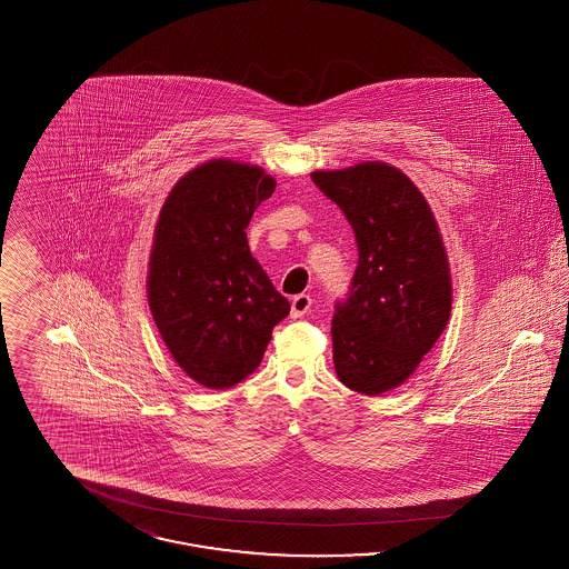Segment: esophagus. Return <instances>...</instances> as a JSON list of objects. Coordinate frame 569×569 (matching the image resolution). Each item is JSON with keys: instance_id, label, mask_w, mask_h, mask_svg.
I'll return each instance as SVG.
<instances>
[{"instance_id": "esophagus-1", "label": "esophagus", "mask_w": 569, "mask_h": 569, "mask_svg": "<svg viewBox=\"0 0 569 569\" xmlns=\"http://www.w3.org/2000/svg\"><path fill=\"white\" fill-rule=\"evenodd\" d=\"M311 309V297L309 295H297L292 298V318H302Z\"/></svg>"}]
</instances>
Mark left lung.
Returning <instances> with one entry per match:
<instances>
[{
	"mask_svg": "<svg viewBox=\"0 0 569 569\" xmlns=\"http://www.w3.org/2000/svg\"><path fill=\"white\" fill-rule=\"evenodd\" d=\"M316 188L352 226L358 264L335 305L332 360L362 395L403 383L450 318L446 249L425 196L388 163L313 172Z\"/></svg>",
	"mask_w": 569,
	"mask_h": 569,
	"instance_id": "1",
	"label": "left lung"
}]
</instances>
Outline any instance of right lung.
Listing matches in <instances>:
<instances>
[{"label": "right lung", "instance_id": "obj_1", "mask_svg": "<svg viewBox=\"0 0 569 569\" xmlns=\"http://www.w3.org/2000/svg\"><path fill=\"white\" fill-rule=\"evenodd\" d=\"M272 191L264 170L213 160L188 172L163 202L149 307L172 358L207 388H230L253 373L272 328L290 313L244 232Z\"/></svg>", "mask_w": 569, "mask_h": 569}]
</instances>
